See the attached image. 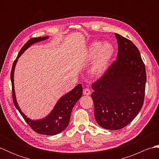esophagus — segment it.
Listing matches in <instances>:
<instances>
[{
	"label": "esophagus",
	"mask_w": 159,
	"mask_h": 159,
	"mask_svg": "<svg viewBox=\"0 0 159 159\" xmlns=\"http://www.w3.org/2000/svg\"><path fill=\"white\" fill-rule=\"evenodd\" d=\"M83 93L84 95L89 96V95H90V94H91V91H90V89H89L85 88V89H83Z\"/></svg>",
	"instance_id": "1"
}]
</instances>
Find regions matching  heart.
Masks as SVG:
<instances>
[{"label": "heart", "instance_id": "heart-1", "mask_svg": "<svg viewBox=\"0 0 159 159\" xmlns=\"http://www.w3.org/2000/svg\"><path fill=\"white\" fill-rule=\"evenodd\" d=\"M116 53V48L109 42L93 41L89 44L86 52V58L92 61L89 72L92 76L100 77L109 70Z\"/></svg>", "mask_w": 159, "mask_h": 159}]
</instances>
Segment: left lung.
Instances as JSON below:
<instances>
[{"label": "left lung", "mask_w": 159, "mask_h": 159, "mask_svg": "<svg viewBox=\"0 0 159 159\" xmlns=\"http://www.w3.org/2000/svg\"><path fill=\"white\" fill-rule=\"evenodd\" d=\"M117 60L92 85L94 117L101 127L117 130L130 124L142 108L146 67L139 50L129 39L115 33Z\"/></svg>", "instance_id": "obj_1"}]
</instances>
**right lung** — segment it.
<instances>
[{"instance_id":"right-lung-1","label":"right lung","mask_w":159,"mask_h":159,"mask_svg":"<svg viewBox=\"0 0 159 159\" xmlns=\"http://www.w3.org/2000/svg\"><path fill=\"white\" fill-rule=\"evenodd\" d=\"M48 38V36L32 38L25 43V46L20 50L17 59L13 62L11 72V80L12 84L13 103H14L16 109L19 111L21 116L26 121V123L31 127L33 130L39 134H45V135H55L57 134L61 133L68 126L73 107L77 102V101L82 96L83 87L81 84H78L70 92L61 97L49 114L47 115L46 117L39 120H32L22 112L17 102L14 89V72L16 63L18 62L20 57L33 44L44 41Z\"/></svg>"}]
</instances>
